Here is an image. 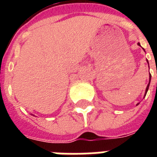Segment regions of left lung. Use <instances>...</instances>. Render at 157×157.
<instances>
[{
  "label": "left lung",
  "mask_w": 157,
  "mask_h": 157,
  "mask_svg": "<svg viewBox=\"0 0 157 157\" xmlns=\"http://www.w3.org/2000/svg\"><path fill=\"white\" fill-rule=\"evenodd\" d=\"M138 45H140V44H139V43H138ZM147 63H148V61H147ZM148 67H149V63H148ZM151 74H150V75H149V83H148V85H147V86L146 91H145V94H144V98H145V96H146L147 92V90H148L149 86H150V82H151ZM139 103H137V105H139Z\"/></svg>",
  "instance_id": "obj_1"
}]
</instances>
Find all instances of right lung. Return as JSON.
<instances>
[{
  "instance_id": "right-lung-1",
  "label": "right lung",
  "mask_w": 157,
  "mask_h": 157,
  "mask_svg": "<svg viewBox=\"0 0 157 157\" xmlns=\"http://www.w3.org/2000/svg\"><path fill=\"white\" fill-rule=\"evenodd\" d=\"M32 115H33V114H32ZM33 116H34V115H33Z\"/></svg>"
}]
</instances>
